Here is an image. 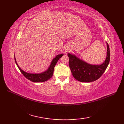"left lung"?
<instances>
[{
	"mask_svg": "<svg viewBox=\"0 0 124 124\" xmlns=\"http://www.w3.org/2000/svg\"><path fill=\"white\" fill-rule=\"evenodd\" d=\"M107 45L106 60L103 64L99 65H91L79 59L72 54H68L69 58V67L71 71L76 80L81 82L89 83L98 79L106 71L110 62V49Z\"/></svg>",
	"mask_w": 124,
	"mask_h": 124,
	"instance_id": "obj_1",
	"label": "left lung"
}]
</instances>
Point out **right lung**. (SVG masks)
<instances>
[{
	"mask_svg": "<svg viewBox=\"0 0 124 124\" xmlns=\"http://www.w3.org/2000/svg\"><path fill=\"white\" fill-rule=\"evenodd\" d=\"M63 55V54L57 55V56L55 58H54L53 60H52V62L51 63V65H50L48 69H47L46 71H45L41 73H39V74L29 73L24 71L21 69V68L19 67V66L18 65L16 62V61L15 60V61L16 64L17 65V67L18 68V69H19V70H20V71L21 72V73L23 75V76H24L26 78H27L28 79L32 81V82L42 83V82H44V81L48 80L50 78L52 77L55 65H56L58 60H59L60 58Z\"/></svg>",
	"mask_w": 124,
	"mask_h": 124,
	"instance_id": "right-lung-1",
	"label": "right lung"
}]
</instances>
